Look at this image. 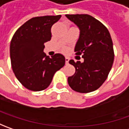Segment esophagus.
<instances>
[{
	"label": "esophagus",
	"instance_id": "1",
	"mask_svg": "<svg viewBox=\"0 0 129 129\" xmlns=\"http://www.w3.org/2000/svg\"><path fill=\"white\" fill-rule=\"evenodd\" d=\"M69 61H70V58H68V57H65V63H66L67 64L69 63Z\"/></svg>",
	"mask_w": 129,
	"mask_h": 129
}]
</instances>
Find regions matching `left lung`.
<instances>
[{
    "instance_id": "obj_1",
    "label": "left lung",
    "mask_w": 129,
    "mask_h": 129,
    "mask_svg": "<svg viewBox=\"0 0 129 129\" xmlns=\"http://www.w3.org/2000/svg\"><path fill=\"white\" fill-rule=\"evenodd\" d=\"M65 16L80 29L75 52L77 55L82 54L84 59L83 62L70 60L75 72L68 77V84L78 92L95 91L106 81L114 60L110 33L101 22L90 15L67 14Z\"/></svg>"
}]
</instances>
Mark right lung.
Segmentation results:
<instances>
[{
    "label": "right lung",
    "instance_id": "obj_1",
    "mask_svg": "<svg viewBox=\"0 0 129 129\" xmlns=\"http://www.w3.org/2000/svg\"><path fill=\"white\" fill-rule=\"evenodd\" d=\"M61 15L39 16L29 19L15 32L10 45L13 71L18 81L32 91L49 87L55 72L65 64L61 54L52 58L44 52V43L50 41L51 28Z\"/></svg>",
    "mask_w": 129,
    "mask_h": 129
}]
</instances>
